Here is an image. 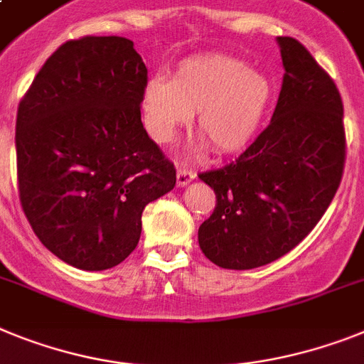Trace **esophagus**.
<instances>
[{
  "label": "esophagus",
  "instance_id": "1",
  "mask_svg": "<svg viewBox=\"0 0 364 364\" xmlns=\"http://www.w3.org/2000/svg\"><path fill=\"white\" fill-rule=\"evenodd\" d=\"M196 177V173L185 166H177V187H185Z\"/></svg>",
  "mask_w": 364,
  "mask_h": 364
}]
</instances>
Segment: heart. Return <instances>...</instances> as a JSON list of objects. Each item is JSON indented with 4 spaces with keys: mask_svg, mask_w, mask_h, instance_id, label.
<instances>
[{
    "mask_svg": "<svg viewBox=\"0 0 364 364\" xmlns=\"http://www.w3.org/2000/svg\"><path fill=\"white\" fill-rule=\"evenodd\" d=\"M272 100L270 79L228 55L185 59L172 81L155 75L142 94L146 125L157 142H170L198 112V133L220 154L252 144L267 122Z\"/></svg>",
    "mask_w": 364,
    "mask_h": 364,
    "instance_id": "heart-1",
    "label": "heart"
}]
</instances>
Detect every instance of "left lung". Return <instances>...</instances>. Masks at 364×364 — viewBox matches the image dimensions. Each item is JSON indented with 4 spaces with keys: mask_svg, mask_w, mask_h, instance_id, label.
Segmentation results:
<instances>
[{
    "mask_svg": "<svg viewBox=\"0 0 364 364\" xmlns=\"http://www.w3.org/2000/svg\"><path fill=\"white\" fill-rule=\"evenodd\" d=\"M283 85L270 124L229 164L198 173L216 194L201 252L228 270L276 261L328 210L346 161L337 85L296 38L277 36Z\"/></svg>",
    "mask_w": 364,
    "mask_h": 364,
    "instance_id": "left-lung-1",
    "label": "left lung"
}]
</instances>
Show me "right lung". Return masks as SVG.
Listing matches in <instances>:
<instances>
[{"mask_svg":"<svg viewBox=\"0 0 364 364\" xmlns=\"http://www.w3.org/2000/svg\"><path fill=\"white\" fill-rule=\"evenodd\" d=\"M148 68L124 36L64 42L16 114L18 194L46 248L107 270L136 248L142 210L176 187V168L146 133Z\"/></svg>","mask_w":364,"mask_h":364,"instance_id":"1","label":"right lung"}]
</instances>
